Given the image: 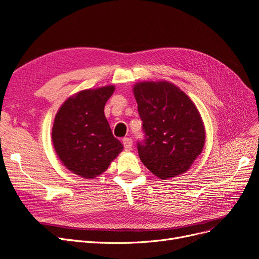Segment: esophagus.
Listing matches in <instances>:
<instances>
[{"mask_svg": "<svg viewBox=\"0 0 259 259\" xmlns=\"http://www.w3.org/2000/svg\"><path fill=\"white\" fill-rule=\"evenodd\" d=\"M123 146L126 151H131L133 147V140L131 138H124L123 139Z\"/></svg>", "mask_w": 259, "mask_h": 259, "instance_id": "obj_1", "label": "esophagus"}]
</instances>
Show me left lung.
Wrapping results in <instances>:
<instances>
[{"label":"left lung","instance_id":"left-lung-1","mask_svg":"<svg viewBox=\"0 0 259 259\" xmlns=\"http://www.w3.org/2000/svg\"><path fill=\"white\" fill-rule=\"evenodd\" d=\"M133 93L146 137L137 147L144 165L163 180L186 173L205 144L198 108L168 81L137 82Z\"/></svg>","mask_w":259,"mask_h":259}]
</instances>
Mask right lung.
Returning <instances> with one entry per match:
<instances>
[{"mask_svg": "<svg viewBox=\"0 0 259 259\" xmlns=\"http://www.w3.org/2000/svg\"><path fill=\"white\" fill-rule=\"evenodd\" d=\"M114 90V85H107L77 92L55 115V152L62 165L82 178L94 179L103 174L123 150L104 112Z\"/></svg>", "mask_w": 259, "mask_h": 259, "instance_id": "1", "label": "right lung"}]
</instances>
